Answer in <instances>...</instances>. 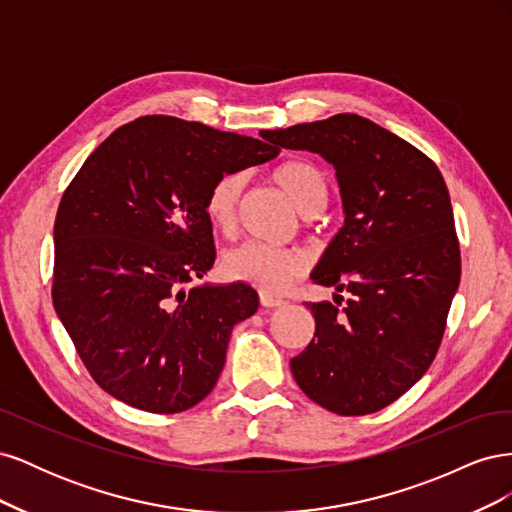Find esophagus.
<instances>
[{
  "label": "esophagus",
  "mask_w": 512,
  "mask_h": 512,
  "mask_svg": "<svg viewBox=\"0 0 512 512\" xmlns=\"http://www.w3.org/2000/svg\"><path fill=\"white\" fill-rule=\"evenodd\" d=\"M260 305L262 307H282V305H286V301L284 299H277V297H271V294H267V292H262L260 294Z\"/></svg>",
  "instance_id": "1"
}]
</instances>
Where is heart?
<instances>
[{
	"mask_svg": "<svg viewBox=\"0 0 512 512\" xmlns=\"http://www.w3.org/2000/svg\"><path fill=\"white\" fill-rule=\"evenodd\" d=\"M273 181L290 196L303 215H316L327 205L329 188L320 170L303 160H290L273 170ZM245 188L241 173H224L211 183L205 198L207 218L224 235H232L239 220V205ZM224 275L250 284L267 294L286 290L307 271V258L299 250L250 241L230 250L222 262Z\"/></svg>",
	"mask_w": 512,
	"mask_h": 512,
	"instance_id": "b5f03b06",
	"label": "heart"
}]
</instances>
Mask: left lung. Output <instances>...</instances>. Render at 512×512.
Wrapping results in <instances>:
<instances>
[{"label":"left lung","instance_id":"left-lung-1","mask_svg":"<svg viewBox=\"0 0 512 512\" xmlns=\"http://www.w3.org/2000/svg\"><path fill=\"white\" fill-rule=\"evenodd\" d=\"M275 145L333 164L344 226L312 280L350 297L305 303L316 318L290 361L301 391L342 416L378 412L436 359L461 277L451 196L438 166L404 138L354 113L269 130ZM344 297L335 294V303Z\"/></svg>","mask_w":512,"mask_h":512}]
</instances>
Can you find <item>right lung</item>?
Instances as JSON below:
<instances>
[{
	"mask_svg": "<svg viewBox=\"0 0 512 512\" xmlns=\"http://www.w3.org/2000/svg\"><path fill=\"white\" fill-rule=\"evenodd\" d=\"M262 141L168 115L117 128L85 160L55 218L53 305L100 389L153 414L183 412L218 382L247 284L194 286L215 260L205 211L224 173L273 160Z\"/></svg>",
	"mask_w": 512,
	"mask_h": 512,
	"instance_id": "1",
	"label": "right lung"
}]
</instances>
